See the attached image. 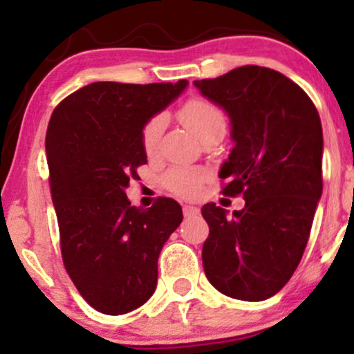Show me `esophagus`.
Segmentation results:
<instances>
[{
    "instance_id": "1",
    "label": "esophagus",
    "mask_w": 354,
    "mask_h": 354,
    "mask_svg": "<svg viewBox=\"0 0 354 354\" xmlns=\"http://www.w3.org/2000/svg\"><path fill=\"white\" fill-rule=\"evenodd\" d=\"M198 213H200V209H198L196 206H191V205H185V206H183V214H185V218L196 216Z\"/></svg>"
}]
</instances>
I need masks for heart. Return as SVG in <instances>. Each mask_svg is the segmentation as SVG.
<instances>
[{"label": "heart", "instance_id": "1", "mask_svg": "<svg viewBox=\"0 0 354 354\" xmlns=\"http://www.w3.org/2000/svg\"><path fill=\"white\" fill-rule=\"evenodd\" d=\"M181 123L189 129L193 135L203 140L209 133L216 129L226 128V118L216 104L208 100L194 98L183 104L180 109ZM166 126L165 115H154L141 131V145L146 154H153L158 148L161 133ZM203 173L200 169L189 168H171L165 174V186L173 193L183 194V196H194L201 188Z\"/></svg>", "mask_w": 354, "mask_h": 354}]
</instances>
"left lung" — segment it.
Returning a JSON list of instances; mask_svg holds the SVG:
<instances>
[{"mask_svg":"<svg viewBox=\"0 0 354 354\" xmlns=\"http://www.w3.org/2000/svg\"><path fill=\"white\" fill-rule=\"evenodd\" d=\"M230 118L231 148L219 178L223 193H243L245 208H201L209 226L203 245L206 278L230 298L263 301L290 281L306 248L323 191V128L298 84L281 73L241 66L193 81Z\"/></svg>","mask_w":354,"mask_h":354,"instance_id":"1","label":"left lung"}]
</instances>
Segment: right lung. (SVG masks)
Segmentation results:
<instances>
[{
    "label": "right lung",
    "mask_w": 354,
    "mask_h": 354,
    "mask_svg": "<svg viewBox=\"0 0 354 354\" xmlns=\"http://www.w3.org/2000/svg\"><path fill=\"white\" fill-rule=\"evenodd\" d=\"M186 88V80L96 81L51 115L46 156L64 268L81 296L104 315H124L151 298L161 248L183 221L174 200L136 208L126 188L138 166L148 163L145 124Z\"/></svg>",
    "instance_id": "obj_1"
}]
</instances>
